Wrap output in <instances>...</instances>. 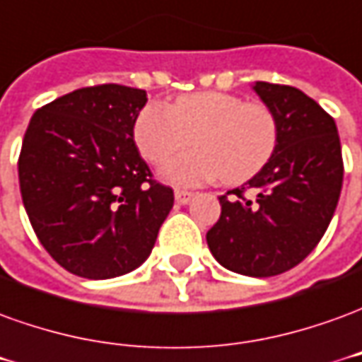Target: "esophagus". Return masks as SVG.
Masks as SVG:
<instances>
[{"label": "esophagus", "mask_w": 362, "mask_h": 362, "mask_svg": "<svg viewBox=\"0 0 362 362\" xmlns=\"http://www.w3.org/2000/svg\"><path fill=\"white\" fill-rule=\"evenodd\" d=\"M193 199V193L191 191H181V189H177L175 191V202L177 204H189Z\"/></svg>", "instance_id": "1"}]
</instances>
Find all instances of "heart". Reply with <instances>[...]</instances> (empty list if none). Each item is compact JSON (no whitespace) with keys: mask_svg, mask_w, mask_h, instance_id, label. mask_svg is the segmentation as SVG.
I'll return each instance as SVG.
<instances>
[{"mask_svg":"<svg viewBox=\"0 0 362 362\" xmlns=\"http://www.w3.org/2000/svg\"><path fill=\"white\" fill-rule=\"evenodd\" d=\"M194 144L199 150L168 161L161 175L171 185L194 187L222 177L238 185L257 175L275 153L279 128L265 105L224 91L181 95L175 103H148L138 112L134 140L152 163Z\"/></svg>","mask_w":362,"mask_h":362,"instance_id":"heart-1","label":"heart"}]
</instances>
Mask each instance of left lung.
Listing matches in <instances>:
<instances>
[{
  "label": "left lung",
  "mask_w": 362,
  "mask_h": 362,
  "mask_svg": "<svg viewBox=\"0 0 362 362\" xmlns=\"http://www.w3.org/2000/svg\"><path fill=\"white\" fill-rule=\"evenodd\" d=\"M253 91L275 115V153L247 181L255 199L243 197L245 187L220 197L222 212L206 243L222 267L275 276L308 257L325 234L339 201L343 160L335 120L314 99L267 81H255Z\"/></svg>",
  "instance_id": "left-lung-1"
}]
</instances>
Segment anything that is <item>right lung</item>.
Listing matches in <instances>:
<instances>
[{
    "instance_id": "add662e5",
    "label": "right lung",
    "mask_w": 362,
    "mask_h": 362,
    "mask_svg": "<svg viewBox=\"0 0 362 362\" xmlns=\"http://www.w3.org/2000/svg\"><path fill=\"white\" fill-rule=\"evenodd\" d=\"M144 89L83 87L40 107L19 156V187L35 234L83 279L127 275L152 253L173 191L153 181L134 144Z\"/></svg>"
}]
</instances>
